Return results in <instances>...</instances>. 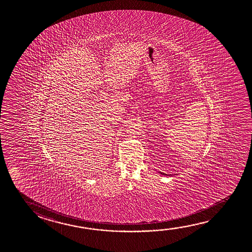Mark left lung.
I'll use <instances>...</instances> for the list:
<instances>
[{"instance_id":"left-lung-1","label":"left lung","mask_w":252,"mask_h":252,"mask_svg":"<svg viewBox=\"0 0 252 252\" xmlns=\"http://www.w3.org/2000/svg\"><path fill=\"white\" fill-rule=\"evenodd\" d=\"M160 174H161V175H164V176H165L166 174H164V173H161V172H160Z\"/></svg>"}]
</instances>
